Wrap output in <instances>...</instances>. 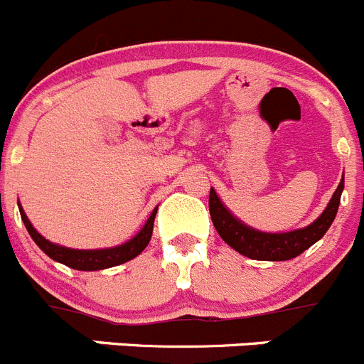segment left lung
Instances as JSON below:
<instances>
[{"label": "left lung", "instance_id": "1", "mask_svg": "<svg viewBox=\"0 0 364 364\" xmlns=\"http://www.w3.org/2000/svg\"><path fill=\"white\" fill-rule=\"evenodd\" d=\"M343 188H345V172L338 188L332 193L327 208L320 213V217L305 228L291 230V232L269 233L251 228L226 208L213 188H210V215L220 239L247 259L271 260V262L291 260L309 250L327 233L338 213Z\"/></svg>", "mask_w": 364, "mask_h": 364}]
</instances>
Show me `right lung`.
Segmentation results:
<instances>
[{
	"instance_id": "1",
	"label": "right lung",
	"mask_w": 364,
	"mask_h": 364,
	"mask_svg": "<svg viewBox=\"0 0 364 364\" xmlns=\"http://www.w3.org/2000/svg\"><path fill=\"white\" fill-rule=\"evenodd\" d=\"M18 206H19V213H21L23 223H25L26 230H28L33 242H36L44 253L48 255L52 260L64 264V266L71 267V269H79V271L107 269V267L120 266V264L138 257V255L147 247L149 240H151L152 228H154V217H156V212H158V206H156V208L152 210L151 215H149L147 223L144 224V228L136 233L132 239H129L127 242L120 244V246L102 247V250H73V247L60 246V244L50 242L48 239H44V237L33 228V224L30 223V219L26 217L23 206L19 205V203Z\"/></svg>"
}]
</instances>
